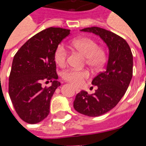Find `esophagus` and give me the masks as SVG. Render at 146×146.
<instances>
[{
    "mask_svg": "<svg viewBox=\"0 0 146 146\" xmlns=\"http://www.w3.org/2000/svg\"><path fill=\"white\" fill-rule=\"evenodd\" d=\"M74 90H75V92H76V93H79V92H80V90L79 88H74Z\"/></svg>",
    "mask_w": 146,
    "mask_h": 146,
    "instance_id": "esophagus-1",
    "label": "esophagus"
}]
</instances>
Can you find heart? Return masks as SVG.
<instances>
[{"label":"heart","mask_w":146,"mask_h":146,"mask_svg":"<svg viewBox=\"0 0 146 146\" xmlns=\"http://www.w3.org/2000/svg\"><path fill=\"white\" fill-rule=\"evenodd\" d=\"M72 46L85 56L86 63L93 70H98L104 66L106 61V52L104 48L98 47L95 40L86 36L78 37L72 41ZM68 58V50L63 44H59L54 51V60L59 66H64ZM62 76L66 81L76 87L83 84L84 80L89 77L86 70L69 69L62 73Z\"/></svg>","instance_id":"obj_1"}]
</instances>
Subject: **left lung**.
Returning <instances> with one entry per match:
<instances>
[{
    "label": "left lung",
    "mask_w": 146,
    "mask_h": 146,
    "mask_svg": "<svg viewBox=\"0 0 146 146\" xmlns=\"http://www.w3.org/2000/svg\"><path fill=\"white\" fill-rule=\"evenodd\" d=\"M98 35L109 48L106 69L92 80L98 87L94 94L81 91L76 95L73 107L78 113L88 116H98L113 108L125 94L133 74V55L125 40L111 31L99 27H88L81 30Z\"/></svg>",
    "instance_id": "8db88e82"
}]
</instances>
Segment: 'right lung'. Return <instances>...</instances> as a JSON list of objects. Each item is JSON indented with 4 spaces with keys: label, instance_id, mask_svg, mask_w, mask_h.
Here are the masks:
<instances>
[{
    "label": "right lung",
    "instance_id": "1",
    "mask_svg": "<svg viewBox=\"0 0 146 146\" xmlns=\"http://www.w3.org/2000/svg\"><path fill=\"white\" fill-rule=\"evenodd\" d=\"M70 30L50 27L29 39L15 54L9 76L8 93L19 116L37 123L50 112V102L58 87L54 51ZM52 82L50 87L44 83Z\"/></svg>",
    "mask_w": 146,
    "mask_h": 146
}]
</instances>
